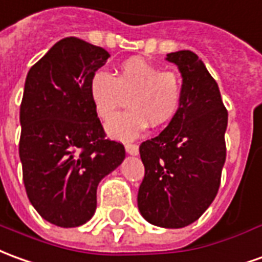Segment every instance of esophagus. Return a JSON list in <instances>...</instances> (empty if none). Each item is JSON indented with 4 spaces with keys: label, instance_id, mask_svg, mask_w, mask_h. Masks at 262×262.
<instances>
[{
    "label": "esophagus",
    "instance_id": "esophagus-1",
    "mask_svg": "<svg viewBox=\"0 0 262 262\" xmlns=\"http://www.w3.org/2000/svg\"><path fill=\"white\" fill-rule=\"evenodd\" d=\"M125 149L127 153H130V155H137V151H139V146L136 143H126L125 144Z\"/></svg>",
    "mask_w": 262,
    "mask_h": 262
}]
</instances>
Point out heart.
Instances as JSON below:
<instances>
[{
    "label": "heart",
    "mask_w": 262,
    "mask_h": 262,
    "mask_svg": "<svg viewBox=\"0 0 262 262\" xmlns=\"http://www.w3.org/2000/svg\"><path fill=\"white\" fill-rule=\"evenodd\" d=\"M88 92L93 107L102 120H107L129 96L126 113L117 115L106 125V130L116 139H133L151 127L169 123L182 105L183 80L176 71L163 69L143 58H129L115 75L98 71L91 76Z\"/></svg>",
    "instance_id": "b5f03b06"
}]
</instances>
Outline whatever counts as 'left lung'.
<instances>
[{
	"mask_svg": "<svg viewBox=\"0 0 262 262\" xmlns=\"http://www.w3.org/2000/svg\"><path fill=\"white\" fill-rule=\"evenodd\" d=\"M167 61L182 72V105L159 136L139 147L144 177L137 206L151 224L182 228L199 220L217 195L228 113L217 82L194 52H171Z\"/></svg>",
	"mask_w": 262,
	"mask_h": 262,
	"instance_id": "obj_1",
	"label": "left lung"
}]
</instances>
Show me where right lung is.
Segmentation results:
<instances>
[{"mask_svg": "<svg viewBox=\"0 0 262 262\" xmlns=\"http://www.w3.org/2000/svg\"><path fill=\"white\" fill-rule=\"evenodd\" d=\"M111 55L69 36L29 69L19 109L24 186L42 219L78 227L92 219L99 182L125 159L106 139L88 92L91 76Z\"/></svg>", "mask_w": 262, "mask_h": 262, "instance_id": "right-lung-1", "label": "right lung"}]
</instances>
